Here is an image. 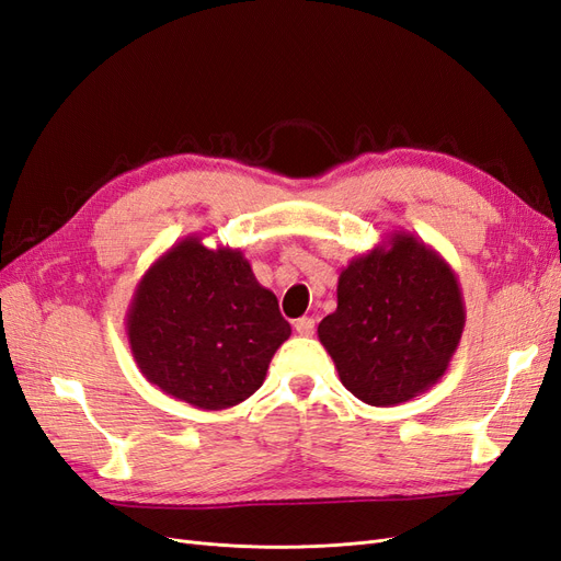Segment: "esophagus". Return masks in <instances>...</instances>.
Masks as SVG:
<instances>
[{
    "mask_svg": "<svg viewBox=\"0 0 561 561\" xmlns=\"http://www.w3.org/2000/svg\"><path fill=\"white\" fill-rule=\"evenodd\" d=\"M313 330H316V320H313V318L304 316V318H297V320H295V332H297L299 336H311Z\"/></svg>",
    "mask_w": 561,
    "mask_h": 561,
    "instance_id": "34e87169",
    "label": "esophagus"
}]
</instances>
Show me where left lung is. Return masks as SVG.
<instances>
[{
    "instance_id": "1",
    "label": "left lung",
    "mask_w": 561,
    "mask_h": 561,
    "mask_svg": "<svg viewBox=\"0 0 561 561\" xmlns=\"http://www.w3.org/2000/svg\"><path fill=\"white\" fill-rule=\"evenodd\" d=\"M463 325L454 268L414 233L393 231L339 274L336 311L318 339L355 398L393 407L445 377Z\"/></svg>"
}]
</instances>
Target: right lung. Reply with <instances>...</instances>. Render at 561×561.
Returning <instances> with one entry per match:
<instances>
[{
  "label": "right lung",
  "mask_w": 561,
  "mask_h": 561,
  "mask_svg": "<svg viewBox=\"0 0 561 561\" xmlns=\"http://www.w3.org/2000/svg\"><path fill=\"white\" fill-rule=\"evenodd\" d=\"M126 334L149 383L196 410L217 412L264 383L293 330L239 248L210 250L198 236H186L135 287Z\"/></svg>",
  "instance_id": "right-lung-1"
}]
</instances>
